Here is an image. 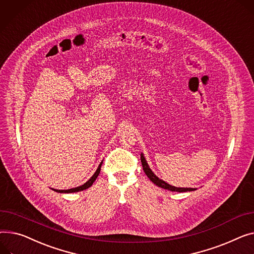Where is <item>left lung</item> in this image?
Masks as SVG:
<instances>
[{"instance_id": "8db88e82", "label": "left lung", "mask_w": 254, "mask_h": 254, "mask_svg": "<svg viewBox=\"0 0 254 254\" xmlns=\"http://www.w3.org/2000/svg\"><path fill=\"white\" fill-rule=\"evenodd\" d=\"M141 162H142V165H143V171L145 172L146 176L150 179V181L152 183H154L156 186H158V187L160 188H163V189H166V190H170V191H173V192H190V191H194L196 189L194 188H177L175 187V186H171L170 184L165 183L164 181H162L161 179H159L158 177H156L154 175V173L151 171V168L149 167L143 153H141Z\"/></svg>"}]
</instances>
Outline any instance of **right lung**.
I'll return each mask as SVG.
<instances>
[{"instance_id":"obj_1","label":"right lung","mask_w":254,"mask_h":254,"mask_svg":"<svg viewBox=\"0 0 254 254\" xmlns=\"http://www.w3.org/2000/svg\"><path fill=\"white\" fill-rule=\"evenodd\" d=\"M102 163H103V161L99 164V166H98V168H97V171H96L95 174L92 176V178H91L88 182L84 183L83 185L79 186V187L72 188V189H68V190H55V189H53V190L56 191V192H58V193H74V192L83 191V190H86V189L90 188L91 186L93 185V183L96 181V179L98 178V176H99V174H100V171H101V165H102Z\"/></svg>"}]
</instances>
